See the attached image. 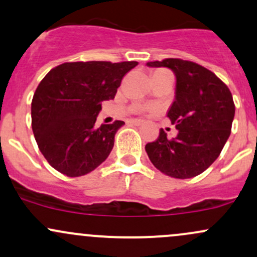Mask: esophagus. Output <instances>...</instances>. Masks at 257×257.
<instances>
[{
    "mask_svg": "<svg viewBox=\"0 0 257 257\" xmlns=\"http://www.w3.org/2000/svg\"><path fill=\"white\" fill-rule=\"evenodd\" d=\"M129 122L135 124V125H142V124L144 123L143 120H140V119H129Z\"/></svg>",
    "mask_w": 257,
    "mask_h": 257,
    "instance_id": "obj_1",
    "label": "esophagus"
}]
</instances>
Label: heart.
<instances>
[{"label":"heart","mask_w":257,"mask_h":257,"mask_svg":"<svg viewBox=\"0 0 257 257\" xmlns=\"http://www.w3.org/2000/svg\"><path fill=\"white\" fill-rule=\"evenodd\" d=\"M163 73H168V72H167V70H156V72L154 73V75L163 74ZM134 111H135V112H148V111H151V108H150V107H148V106L135 105V107H134Z\"/></svg>","instance_id":"obj_1"}]
</instances>
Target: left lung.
Returning <instances> with one entry per match:
<instances>
[{"label": "left lung", "mask_w": 257, "mask_h": 257, "mask_svg": "<svg viewBox=\"0 0 257 257\" xmlns=\"http://www.w3.org/2000/svg\"><path fill=\"white\" fill-rule=\"evenodd\" d=\"M149 67H168L177 77L176 100L167 117L178 129L168 139L163 129L145 150L152 165L173 178L206 171L221 154L232 131L235 105L230 90L215 73L191 61L166 58Z\"/></svg>", "instance_id": "obj_1"}]
</instances>
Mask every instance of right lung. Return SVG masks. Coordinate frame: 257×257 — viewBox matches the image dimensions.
<instances>
[{
    "mask_svg": "<svg viewBox=\"0 0 257 257\" xmlns=\"http://www.w3.org/2000/svg\"><path fill=\"white\" fill-rule=\"evenodd\" d=\"M138 62H66L45 75L32 101V128L50 166L68 177L94 171L108 157L123 120L95 125L105 100Z\"/></svg>",
    "mask_w": 257,
    "mask_h": 257,
    "instance_id": "add662e5",
    "label": "right lung"
}]
</instances>
